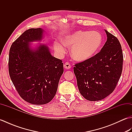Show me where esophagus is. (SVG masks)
I'll return each instance as SVG.
<instances>
[{
  "label": "esophagus",
  "mask_w": 132,
  "mask_h": 132,
  "mask_svg": "<svg viewBox=\"0 0 132 132\" xmlns=\"http://www.w3.org/2000/svg\"><path fill=\"white\" fill-rule=\"evenodd\" d=\"M64 68L66 69H70L71 68V65L69 62H66L64 64Z\"/></svg>",
  "instance_id": "obj_1"
}]
</instances>
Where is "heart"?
Masks as SVG:
<instances>
[{"instance_id":"b5f03b06","label":"heart","mask_w":132,"mask_h":132,"mask_svg":"<svg viewBox=\"0 0 132 132\" xmlns=\"http://www.w3.org/2000/svg\"><path fill=\"white\" fill-rule=\"evenodd\" d=\"M62 43L65 46H72L71 57L75 60L82 62L89 60L96 54L102 45L103 37L97 31L78 30L62 38ZM63 46L57 42L54 44L55 51L60 55H63L65 52Z\"/></svg>"}]
</instances>
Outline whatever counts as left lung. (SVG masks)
Returning a JSON list of instances; mask_svg holds the SVG:
<instances>
[{"instance_id":"1","label":"left lung","mask_w":132,"mask_h":132,"mask_svg":"<svg viewBox=\"0 0 132 132\" xmlns=\"http://www.w3.org/2000/svg\"><path fill=\"white\" fill-rule=\"evenodd\" d=\"M105 31L107 40L100 52L74 67L80 93L89 101L102 100L110 95L115 89L122 70L121 44L116 37Z\"/></svg>"}]
</instances>
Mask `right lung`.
I'll list each match as a JSON object with an SVG mask.
<instances>
[{"mask_svg":"<svg viewBox=\"0 0 132 132\" xmlns=\"http://www.w3.org/2000/svg\"><path fill=\"white\" fill-rule=\"evenodd\" d=\"M43 32L41 28L26 30L12 43L8 60L10 76L19 95L36 105L53 99L63 72L62 61L52 56L46 45L31 48L30 43L41 40Z\"/></svg>","mask_w":132,"mask_h":132,"instance_id":"add662e5","label":"right lung"}]
</instances>
